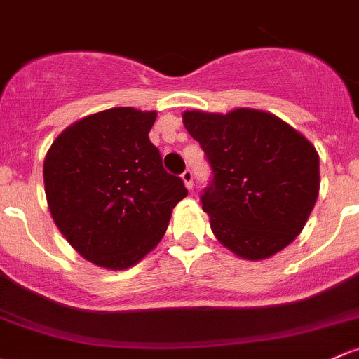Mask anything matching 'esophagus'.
<instances>
[{
  "instance_id": "1",
  "label": "esophagus",
  "mask_w": 359,
  "mask_h": 359,
  "mask_svg": "<svg viewBox=\"0 0 359 359\" xmlns=\"http://www.w3.org/2000/svg\"><path fill=\"white\" fill-rule=\"evenodd\" d=\"M180 177H182V180H184V184H186L187 189H192V186H194V184H192V179H194V175H192V170L186 168Z\"/></svg>"
}]
</instances>
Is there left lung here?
Listing matches in <instances>:
<instances>
[{"label": "left lung", "mask_w": 359, "mask_h": 359, "mask_svg": "<svg viewBox=\"0 0 359 359\" xmlns=\"http://www.w3.org/2000/svg\"><path fill=\"white\" fill-rule=\"evenodd\" d=\"M211 180L201 205L217 239L244 259H265L301 233L320 189L315 146L271 113L184 111Z\"/></svg>", "instance_id": "8db88e82"}]
</instances>
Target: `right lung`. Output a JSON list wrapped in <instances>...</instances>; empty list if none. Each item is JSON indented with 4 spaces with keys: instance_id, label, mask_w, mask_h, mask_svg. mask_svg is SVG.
Wrapping results in <instances>:
<instances>
[{
    "instance_id": "right-lung-1",
    "label": "right lung",
    "mask_w": 359,
    "mask_h": 359,
    "mask_svg": "<svg viewBox=\"0 0 359 359\" xmlns=\"http://www.w3.org/2000/svg\"><path fill=\"white\" fill-rule=\"evenodd\" d=\"M156 111L111 108L65 129L44 160L56 227L88 262L123 270L156 246L187 196L149 141Z\"/></svg>"
}]
</instances>
